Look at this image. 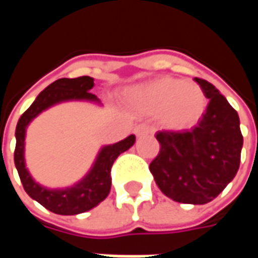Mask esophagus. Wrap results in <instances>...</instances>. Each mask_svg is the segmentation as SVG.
Here are the masks:
<instances>
[{"instance_id": "obj_1", "label": "esophagus", "mask_w": 258, "mask_h": 258, "mask_svg": "<svg viewBox=\"0 0 258 258\" xmlns=\"http://www.w3.org/2000/svg\"><path fill=\"white\" fill-rule=\"evenodd\" d=\"M153 127L151 125H148V124H140V125H137L135 127V134L137 137H145V135L153 134Z\"/></svg>"}]
</instances>
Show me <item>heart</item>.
Returning <instances> with one entry per match:
<instances>
[{
	"instance_id": "b5f03b06",
	"label": "heart",
	"mask_w": 258,
	"mask_h": 258,
	"mask_svg": "<svg viewBox=\"0 0 258 258\" xmlns=\"http://www.w3.org/2000/svg\"><path fill=\"white\" fill-rule=\"evenodd\" d=\"M128 101L148 114L159 113L163 125L171 131L194 128L207 107L205 92L199 85L174 77H159L135 87L130 91Z\"/></svg>"
}]
</instances>
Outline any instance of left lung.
<instances>
[{
	"instance_id": "8db88e82",
	"label": "left lung",
	"mask_w": 258,
	"mask_h": 258,
	"mask_svg": "<svg viewBox=\"0 0 258 258\" xmlns=\"http://www.w3.org/2000/svg\"><path fill=\"white\" fill-rule=\"evenodd\" d=\"M209 101L206 113L190 131H159L160 151L149 170L170 199L206 205L236 175L243 137L236 110L214 85L195 79Z\"/></svg>"
}]
</instances>
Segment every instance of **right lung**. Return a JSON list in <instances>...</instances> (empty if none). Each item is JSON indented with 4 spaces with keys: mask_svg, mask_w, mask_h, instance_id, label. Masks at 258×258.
I'll return each mask as SVG.
<instances>
[{
    "mask_svg": "<svg viewBox=\"0 0 258 258\" xmlns=\"http://www.w3.org/2000/svg\"><path fill=\"white\" fill-rule=\"evenodd\" d=\"M94 87V79L88 76L77 79H59L40 92L31 106L20 116L16 125V148H15V166L19 173L23 188L31 199L37 200L41 206L55 214L74 216L94 209L106 199L112 186V166L118 155L128 151L135 144V135H130L125 140L113 145L102 148L92 167L84 178L64 189H48L37 184L26 168L25 163V137L26 128L34 117L56 103L68 101L99 102L90 90Z\"/></svg>",
    "mask_w": 258,
    "mask_h": 258,
    "instance_id": "1",
    "label": "right lung"
}]
</instances>
